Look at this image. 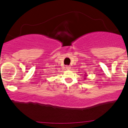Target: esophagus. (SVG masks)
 Masks as SVG:
<instances>
[{"instance_id": "34e87169", "label": "esophagus", "mask_w": 128, "mask_h": 128, "mask_svg": "<svg viewBox=\"0 0 128 128\" xmlns=\"http://www.w3.org/2000/svg\"><path fill=\"white\" fill-rule=\"evenodd\" d=\"M66 69H67V70H70V67L69 66H67L66 67Z\"/></svg>"}]
</instances>
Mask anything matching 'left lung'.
<instances>
[{"instance_id": "obj_1", "label": "left lung", "mask_w": 128, "mask_h": 128, "mask_svg": "<svg viewBox=\"0 0 128 128\" xmlns=\"http://www.w3.org/2000/svg\"><path fill=\"white\" fill-rule=\"evenodd\" d=\"M84 76H85V77H84V79H86V74H85Z\"/></svg>"}]
</instances>
